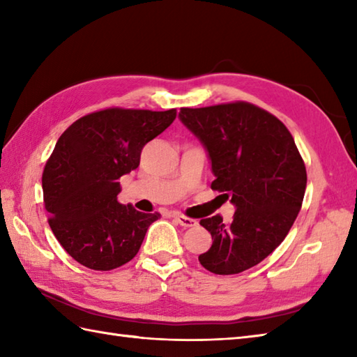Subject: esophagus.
<instances>
[{
	"label": "esophagus",
	"instance_id": "34e87169",
	"mask_svg": "<svg viewBox=\"0 0 357 357\" xmlns=\"http://www.w3.org/2000/svg\"><path fill=\"white\" fill-rule=\"evenodd\" d=\"M173 218L176 219L178 224H179V225H183V227H195L196 224H198V222L195 221V219H192V218H187V216H184V215H179V213H174V215H173Z\"/></svg>",
	"mask_w": 357,
	"mask_h": 357
}]
</instances>
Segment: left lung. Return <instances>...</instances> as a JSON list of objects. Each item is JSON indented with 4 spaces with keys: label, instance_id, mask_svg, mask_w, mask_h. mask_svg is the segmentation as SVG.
Masks as SVG:
<instances>
[{
    "label": "left lung",
    "instance_id": "1",
    "mask_svg": "<svg viewBox=\"0 0 357 357\" xmlns=\"http://www.w3.org/2000/svg\"><path fill=\"white\" fill-rule=\"evenodd\" d=\"M179 119L206 147L215 181L236 207L233 219H201L213 239L199 255L215 275H238L275 252L304 201L307 170L294 139L280 121L255 104L236 101L183 107Z\"/></svg>",
    "mask_w": 357,
    "mask_h": 357
}]
</instances>
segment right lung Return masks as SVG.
I'll list each match as a JSON object with an SVG mask.
<instances>
[{"mask_svg":"<svg viewBox=\"0 0 357 357\" xmlns=\"http://www.w3.org/2000/svg\"><path fill=\"white\" fill-rule=\"evenodd\" d=\"M176 118L165 112L112 107L89 113L59 136L43 173L44 206L59 244L87 268L132 261L159 213L118 202L119 178L139 165L142 147Z\"/></svg>","mask_w":357,"mask_h":357,"instance_id":"1","label":"right lung"}]
</instances>
